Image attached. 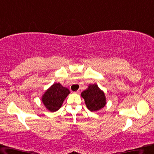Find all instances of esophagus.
<instances>
[{"instance_id":"34e87169","label":"esophagus","mask_w":154,"mask_h":154,"mask_svg":"<svg viewBox=\"0 0 154 154\" xmlns=\"http://www.w3.org/2000/svg\"><path fill=\"white\" fill-rule=\"evenodd\" d=\"M81 91H82L81 88H79V89L76 92H75V93H76V94H80V93H81Z\"/></svg>"}]
</instances>
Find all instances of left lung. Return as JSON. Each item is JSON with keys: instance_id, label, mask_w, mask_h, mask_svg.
Returning <instances> with one entry per match:
<instances>
[{"instance_id": "1", "label": "left lung", "mask_w": 154, "mask_h": 154, "mask_svg": "<svg viewBox=\"0 0 154 154\" xmlns=\"http://www.w3.org/2000/svg\"><path fill=\"white\" fill-rule=\"evenodd\" d=\"M81 95L85 100L87 108L92 112H96L104 108L106 104V98L103 90L97 84H90Z\"/></svg>"}]
</instances>
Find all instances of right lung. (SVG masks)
I'll return each instance as SVG.
<instances>
[{
  "mask_svg": "<svg viewBox=\"0 0 154 154\" xmlns=\"http://www.w3.org/2000/svg\"><path fill=\"white\" fill-rule=\"evenodd\" d=\"M70 93L67 88L63 87L60 83H54L45 90L41 101L46 109L50 112H55L61 108L65 99Z\"/></svg>",
  "mask_w": 154,
  "mask_h": 154,
  "instance_id": "right-lung-1",
  "label": "right lung"
}]
</instances>
